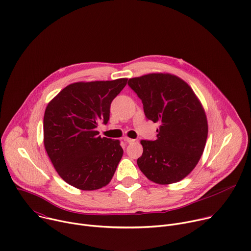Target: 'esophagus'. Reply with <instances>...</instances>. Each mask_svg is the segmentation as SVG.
Here are the masks:
<instances>
[{"mask_svg": "<svg viewBox=\"0 0 251 251\" xmlns=\"http://www.w3.org/2000/svg\"><path fill=\"white\" fill-rule=\"evenodd\" d=\"M123 140L126 142V143H133L135 140L134 139H131V138H128V137H125L123 138Z\"/></svg>", "mask_w": 251, "mask_h": 251, "instance_id": "34e87169", "label": "esophagus"}]
</instances>
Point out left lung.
I'll list each match as a JSON object with an SVG mask.
<instances>
[{"instance_id": "obj_1", "label": "left lung", "mask_w": 251, "mask_h": 251, "mask_svg": "<svg viewBox=\"0 0 251 251\" xmlns=\"http://www.w3.org/2000/svg\"><path fill=\"white\" fill-rule=\"evenodd\" d=\"M128 85L142 100L146 117L160 124L155 141L141 140L138 167L156 184L180 182L204 150L208 128L201 101L187 82L169 74L130 78Z\"/></svg>"}]
</instances>
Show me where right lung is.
<instances>
[{"label":"right lung","instance_id":"1","mask_svg":"<svg viewBox=\"0 0 251 251\" xmlns=\"http://www.w3.org/2000/svg\"><path fill=\"white\" fill-rule=\"evenodd\" d=\"M127 78L75 82L47 106L44 117L46 151L64 182L82 191L108 185L123 156L119 140L99 136V122L109 120L112 100Z\"/></svg>","mask_w":251,"mask_h":251}]
</instances>
